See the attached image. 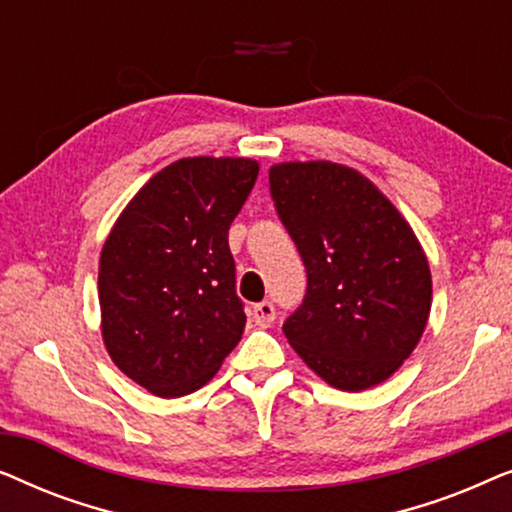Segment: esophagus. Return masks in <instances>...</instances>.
Returning a JSON list of instances; mask_svg holds the SVG:
<instances>
[{
  "mask_svg": "<svg viewBox=\"0 0 512 512\" xmlns=\"http://www.w3.org/2000/svg\"><path fill=\"white\" fill-rule=\"evenodd\" d=\"M249 314H251V321H254V324L261 326V328H268V326L275 324V317H277L275 305L268 303V300H263V303H256L254 307H251Z\"/></svg>",
  "mask_w": 512,
  "mask_h": 512,
  "instance_id": "esophagus-1",
  "label": "esophagus"
}]
</instances>
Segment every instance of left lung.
<instances>
[{"mask_svg":"<svg viewBox=\"0 0 512 512\" xmlns=\"http://www.w3.org/2000/svg\"><path fill=\"white\" fill-rule=\"evenodd\" d=\"M270 195L307 270L303 305L284 321L300 359L342 391L396 373L431 312V270L401 212L352 167H270Z\"/></svg>","mask_w":512,"mask_h":512,"instance_id":"8db88e82","label":"left lung"}]
</instances>
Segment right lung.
<instances>
[{"label":"right lung","instance_id":"1","mask_svg":"<svg viewBox=\"0 0 512 512\" xmlns=\"http://www.w3.org/2000/svg\"><path fill=\"white\" fill-rule=\"evenodd\" d=\"M256 177L249 158H181L146 181L104 242V347L151 394H193L242 338L228 230Z\"/></svg>","mask_w":512,"mask_h":512}]
</instances>
